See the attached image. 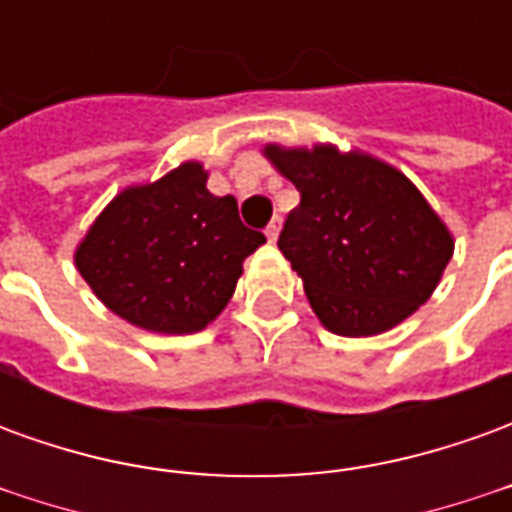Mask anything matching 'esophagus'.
<instances>
[{"label":"esophagus","mask_w":512,"mask_h":512,"mask_svg":"<svg viewBox=\"0 0 512 512\" xmlns=\"http://www.w3.org/2000/svg\"><path fill=\"white\" fill-rule=\"evenodd\" d=\"M279 230H282V219H279V216H274V219H271V224L266 227V235L271 244H274V241L279 238Z\"/></svg>","instance_id":"1"}]
</instances>
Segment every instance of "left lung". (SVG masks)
<instances>
[{
    "instance_id": "1",
    "label": "left lung",
    "mask_w": 512,
    "mask_h": 512,
    "mask_svg": "<svg viewBox=\"0 0 512 512\" xmlns=\"http://www.w3.org/2000/svg\"><path fill=\"white\" fill-rule=\"evenodd\" d=\"M263 156L301 194L279 252L304 282L323 329L384 334L433 296L455 238L400 169L332 142H268Z\"/></svg>"
}]
</instances>
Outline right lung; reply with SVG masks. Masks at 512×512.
<instances>
[{"label": "right lung", "instance_id": "1", "mask_svg": "<svg viewBox=\"0 0 512 512\" xmlns=\"http://www.w3.org/2000/svg\"><path fill=\"white\" fill-rule=\"evenodd\" d=\"M205 183L202 161H183L126 186L95 216L73 263L106 310L156 334L202 332L219 318L266 235L244 227L235 197Z\"/></svg>", "mask_w": 512, "mask_h": 512}]
</instances>
